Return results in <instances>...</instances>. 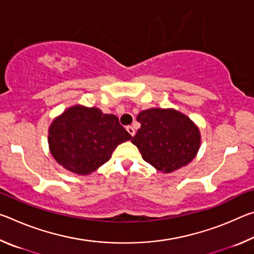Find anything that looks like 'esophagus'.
<instances>
[{
    "mask_svg": "<svg viewBox=\"0 0 254 254\" xmlns=\"http://www.w3.org/2000/svg\"><path fill=\"white\" fill-rule=\"evenodd\" d=\"M127 131L130 133V134L132 135V136H134V134H135V130H134V127H131V126H128V127H127Z\"/></svg>",
    "mask_w": 254,
    "mask_h": 254,
    "instance_id": "34e87169",
    "label": "esophagus"
}]
</instances>
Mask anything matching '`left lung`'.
Here are the masks:
<instances>
[{"mask_svg":"<svg viewBox=\"0 0 254 254\" xmlns=\"http://www.w3.org/2000/svg\"><path fill=\"white\" fill-rule=\"evenodd\" d=\"M141 127L132 137L143 160L163 174L187 166L200 147L198 127L175 109H152L140 112Z\"/></svg>","mask_w":254,"mask_h":254,"instance_id":"obj_1","label":"left lung"}]
</instances>
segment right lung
I'll return each mask as SVG.
<instances>
[{
  "mask_svg": "<svg viewBox=\"0 0 254 254\" xmlns=\"http://www.w3.org/2000/svg\"><path fill=\"white\" fill-rule=\"evenodd\" d=\"M48 133L51 156L64 168L80 176L96 171L110 160L119 144L132 139L115 115L79 104L55 118Z\"/></svg>",
  "mask_w": 254,
  "mask_h": 254,
  "instance_id": "right-lung-1",
  "label": "right lung"
}]
</instances>
